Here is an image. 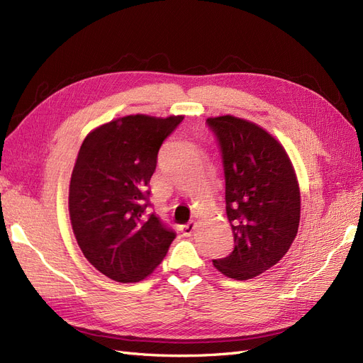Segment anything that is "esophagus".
<instances>
[{
  "label": "esophagus",
  "mask_w": 363,
  "mask_h": 363,
  "mask_svg": "<svg viewBox=\"0 0 363 363\" xmlns=\"http://www.w3.org/2000/svg\"><path fill=\"white\" fill-rule=\"evenodd\" d=\"M179 230H180V233H182L183 236H191L192 232L195 230V223L191 221V223H188V224H182V225H179Z\"/></svg>",
  "instance_id": "34e87169"
}]
</instances>
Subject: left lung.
Segmentation results:
<instances>
[{"instance_id": "left-lung-1", "label": "left lung", "mask_w": 363, "mask_h": 363, "mask_svg": "<svg viewBox=\"0 0 363 363\" xmlns=\"http://www.w3.org/2000/svg\"><path fill=\"white\" fill-rule=\"evenodd\" d=\"M221 150L225 212L235 248L215 268L235 280L265 272L286 255L298 232L300 188L286 151L265 130L235 116L208 118Z\"/></svg>"}]
</instances>
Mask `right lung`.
<instances>
[{
    "label": "right lung",
    "mask_w": 363,
    "mask_h": 363,
    "mask_svg": "<svg viewBox=\"0 0 363 363\" xmlns=\"http://www.w3.org/2000/svg\"><path fill=\"white\" fill-rule=\"evenodd\" d=\"M184 116L130 115L86 136L69 183V216L84 257L119 283L144 280L175 232L150 207L159 150Z\"/></svg>",
    "instance_id": "1"
}]
</instances>
